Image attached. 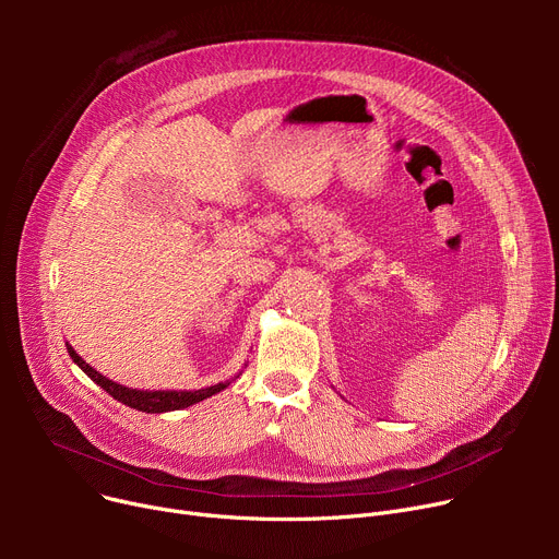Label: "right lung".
Returning a JSON list of instances; mask_svg holds the SVG:
<instances>
[{
  "instance_id": "1",
  "label": "right lung",
  "mask_w": 559,
  "mask_h": 559,
  "mask_svg": "<svg viewBox=\"0 0 559 559\" xmlns=\"http://www.w3.org/2000/svg\"><path fill=\"white\" fill-rule=\"evenodd\" d=\"M66 346H68L70 358L83 369V373L87 378L95 380V383L102 390H106L112 399H117V401L133 407V409H140V413H146V415H154V413L160 415V413H171V409L190 407V405H194V403H199L203 399H209V396H213V394H217V392H222V390H226L230 385L228 380H226V383H217V385L203 388V390H190V392L188 390H154V392H150V390H133V388L120 385V383H115V380L102 376L97 369H93L91 365H87L70 344H66Z\"/></svg>"
}]
</instances>
